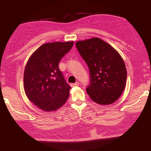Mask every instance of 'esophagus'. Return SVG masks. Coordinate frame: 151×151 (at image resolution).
I'll use <instances>...</instances> for the list:
<instances>
[{"mask_svg": "<svg viewBox=\"0 0 151 151\" xmlns=\"http://www.w3.org/2000/svg\"><path fill=\"white\" fill-rule=\"evenodd\" d=\"M78 85H79V82H76V83L71 84V86H78Z\"/></svg>", "mask_w": 151, "mask_h": 151, "instance_id": "1", "label": "esophagus"}]
</instances>
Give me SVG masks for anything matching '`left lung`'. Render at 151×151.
Instances as JSON below:
<instances>
[{
    "label": "left lung",
    "instance_id": "8db88e82",
    "mask_svg": "<svg viewBox=\"0 0 151 151\" xmlns=\"http://www.w3.org/2000/svg\"><path fill=\"white\" fill-rule=\"evenodd\" d=\"M76 46L89 69L90 83L86 88L97 104L115 102L124 90L127 72L122 58L99 38L78 41Z\"/></svg>",
    "mask_w": 151,
    "mask_h": 151
}]
</instances>
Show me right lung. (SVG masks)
<instances>
[{
  "instance_id": "right-lung-1",
  "label": "right lung",
  "mask_w": 151,
  "mask_h": 151,
  "mask_svg": "<svg viewBox=\"0 0 151 151\" xmlns=\"http://www.w3.org/2000/svg\"><path fill=\"white\" fill-rule=\"evenodd\" d=\"M73 42L45 43L28 60L24 72V88L31 102L45 111H54L65 104L71 88L58 67Z\"/></svg>"
}]
</instances>
